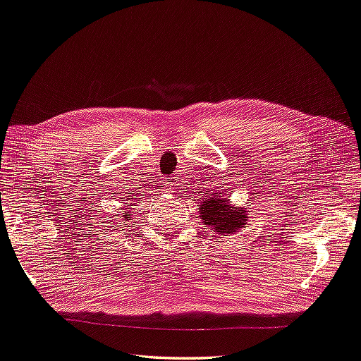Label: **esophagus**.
<instances>
[{
    "label": "esophagus",
    "instance_id": "esophagus-1",
    "mask_svg": "<svg viewBox=\"0 0 361 361\" xmlns=\"http://www.w3.org/2000/svg\"><path fill=\"white\" fill-rule=\"evenodd\" d=\"M173 185H175V183H173L171 178H166V181H164V189H166V190H171V189H173Z\"/></svg>",
    "mask_w": 361,
    "mask_h": 361
}]
</instances>
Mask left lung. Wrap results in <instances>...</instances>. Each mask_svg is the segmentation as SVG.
<instances>
[{"instance_id": "8db88e82", "label": "left lung", "mask_w": 361, "mask_h": 361, "mask_svg": "<svg viewBox=\"0 0 361 361\" xmlns=\"http://www.w3.org/2000/svg\"><path fill=\"white\" fill-rule=\"evenodd\" d=\"M199 214L203 219V224L214 233V235L227 236L243 228L247 222L245 208H236L230 204V195L222 199V195H204L199 203Z\"/></svg>"}]
</instances>
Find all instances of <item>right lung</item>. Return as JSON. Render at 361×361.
<instances>
[{
    "mask_svg": "<svg viewBox=\"0 0 361 361\" xmlns=\"http://www.w3.org/2000/svg\"><path fill=\"white\" fill-rule=\"evenodd\" d=\"M126 204H128V203H126ZM123 214H125V216H123V219H126V217H130V216H131V213H128V211H123Z\"/></svg>",
    "mask_w": 361,
    "mask_h": 361,
    "instance_id": "add662e5",
    "label": "right lung"
}]
</instances>
